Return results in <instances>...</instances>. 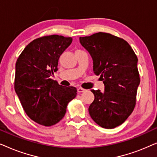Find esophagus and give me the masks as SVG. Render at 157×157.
Masks as SVG:
<instances>
[{
	"label": "esophagus",
	"mask_w": 157,
	"mask_h": 157,
	"mask_svg": "<svg viewBox=\"0 0 157 157\" xmlns=\"http://www.w3.org/2000/svg\"><path fill=\"white\" fill-rule=\"evenodd\" d=\"M77 91H78V93H82V92H84L86 90L84 89H83V88L79 87V88H78V89H77Z\"/></svg>",
	"instance_id": "esophagus-1"
}]
</instances>
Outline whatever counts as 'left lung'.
Returning a JSON list of instances; mask_svg holds the SVG:
<instances>
[{
  "label": "left lung",
  "instance_id": "left-lung-1",
  "mask_svg": "<svg viewBox=\"0 0 157 157\" xmlns=\"http://www.w3.org/2000/svg\"><path fill=\"white\" fill-rule=\"evenodd\" d=\"M91 54L94 73L104 83L103 92L92 89L94 100L89 108L91 119L105 128H113L127 119L136 106L140 77L136 55L123 38L98 33L80 37Z\"/></svg>",
  "mask_w": 157,
  "mask_h": 157
}]
</instances>
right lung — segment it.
<instances>
[{
  "mask_svg": "<svg viewBox=\"0 0 157 157\" xmlns=\"http://www.w3.org/2000/svg\"><path fill=\"white\" fill-rule=\"evenodd\" d=\"M72 40L59 35L42 36L27 45L17 59L15 91L28 117L40 125L51 126L61 121L68 104L76 96V87L63 86L50 78Z\"/></svg>",
  "mask_w": 157,
  "mask_h": 157,
  "instance_id": "add662e5",
  "label": "right lung"
}]
</instances>
